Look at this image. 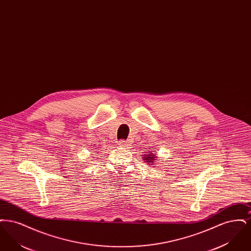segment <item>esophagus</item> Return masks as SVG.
Returning a JSON list of instances; mask_svg holds the SVG:
<instances>
[{
    "label": "esophagus",
    "mask_w": 251,
    "mask_h": 251,
    "mask_svg": "<svg viewBox=\"0 0 251 251\" xmlns=\"http://www.w3.org/2000/svg\"><path fill=\"white\" fill-rule=\"evenodd\" d=\"M118 145L120 146V147H122V148H125V149H129L130 148V142H128V141H125V140H120L118 142Z\"/></svg>",
    "instance_id": "esophagus-1"
}]
</instances>
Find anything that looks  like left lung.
<instances>
[{
    "label": "left lung",
    "instance_id": "1",
    "mask_svg": "<svg viewBox=\"0 0 251 251\" xmlns=\"http://www.w3.org/2000/svg\"><path fill=\"white\" fill-rule=\"evenodd\" d=\"M143 160H145L147 163H152V162H154V160H155V155L149 152V153H147V154L145 155Z\"/></svg>",
    "mask_w": 251,
    "mask_h": 251
}]
</instances>
